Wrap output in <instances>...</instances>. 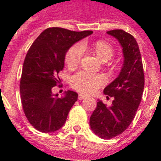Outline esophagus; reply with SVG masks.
<instances>
[{"label": "esophagus", "instance_id": "esophagus-1", "mask_svg": "<svg viewBox=\"0 0 161 161\" xmlns=\"http://www.w3.org/2000/svg\"><path fill=\"white\" fill-rule=\"evenodd\" d=\"M86 98H87V96L84 95V94H82V93H79V95H78V99H80V100L84 99Z\"/></svg>", "mask_w": 161, "mask_h": 161}]
</instances>
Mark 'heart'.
Instances as JSON below:
<instances>
[{"instance_id":"obj_1","label":"heart","mask_w":161,"mask_h":161,"mask_svg":"<svg viewBox=\"0 0 161 161\" xmlns=\"http://www.w3.org/2000/svg\"><path fill=\"white\" fill-rule=\"evenodd\" d=\"M88 48V45L82 43L72 47L66 54V63L69 68L78 65L83 56V50ZM93 50L97 57L103 63L108 62L114 55V49L109 44L103 41H98L93 45ZM105 77L101 74L87 73L80 71L71 78V85L74 89L82 93L90 94L98 90L105 83Z\"/></svg>"}]
</instances>
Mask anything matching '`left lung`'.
<instances>
[{
	"instance_id": "8db88e82",
	"label": "left lung",
	"mask_w": 161,
	"mask_h": 161,
	"mask_svg": "<svg viewBox=\"0 0 161 161\" xmlns=\"http://www.w3.org/2000/svg\"><path fill=\"white\" fill-rule=\"evenodd\" d=\"M107 34L117 39L122 47V68L118 77L103 89L104 94L114 97L110 107L98 99L97 107L89 119L91 130L103 140L122 134L134 119L142 98L145 75L139 45L135 37L123 30Z\"/></svg>"
}]
</instances>
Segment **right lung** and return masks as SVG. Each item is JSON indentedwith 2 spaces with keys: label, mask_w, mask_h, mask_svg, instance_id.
<instances>
[{
  "label": "right lung",
  "mask_w": 161,
  "mask_h": 161,
  "mask_svg": "<svg viewBox=\"0 0 161 161\" xmlns=\"http://www.w3.org/2000/svg\"><path fill=\"white\" fill-rule=\"evenodd\" d=\"M93 33L73 31L60 27L44 30L34 41L24 60L20 93L24 113L36 130L55 132L63 127L78 93L65 91L63 97L53 93L60 83L66 54L73 44Z\"/></svg>",
  "instance_id": "add662e5"
}]
</instances>
